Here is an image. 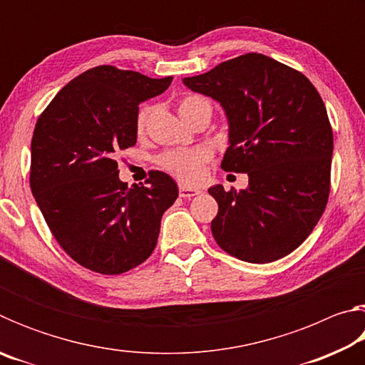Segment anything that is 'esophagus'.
<instances>
[{
	"label": "esophagus",
	"instance_id": "obj_1",
	"mask_svg": "<svg viewBox=\"0 0 365 365\" xmlns=\"http://www.w3.org/2000/svg\"><path fill=\"white\" fill-rule=\"evenodd\" d=\"M178 195H180V197H193V196L201 195V190L190 188V187H185V185H180V187H178Z\"/></svg>",
	"mask_w": 365,
	"mask_h": 365
}]
</instances>
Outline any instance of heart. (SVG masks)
<instances>
[{"label": "heart", "instance_id": "b5f03b06", "mask_svg": "<svg viewBox=\"0 0 365 365\" xmlns=\"http://www.w3.org/2000/svg\"><path fill=\"white\" fill-rule=\"evenodd\" d=\"M201 108H211V104H209L206 98L197 95L185 96L183 100L178 103V113H180L182 119L187 123ZM148 114H150L148 109L140 110L137 119L138 132L145 128ZM207 159V153L202 150H172L164 153L163 156L159 158L158 163L160 168L165 172H169L170 175H174L177 180H180L183 183H195L201 178L202 169H205Z\"/></svg>", "mask_w": 365, "mask_h": 365}]
</instances>
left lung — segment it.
I'll return each mask as SVG.
<instances>
[{
  "label": "left lung",
  "mask_w": 365,
  "mask_h": 365,
  "mask_svg": "<svg viewBox=\"0 0 365 365\" xmlns=\"http://www.w3.org/2000/svg\"><path fill=\"white\" fill-rule=\"evenodd\" d=\"M183 83L225 109L230 146L222 169L250 177L242 191L209 188L219 205L211 222L215 242L246 262L285 257L311 235L330 195L333 132L316 86L259 53Z\"/></svg>",
  "instance_id": "8db88e82"
}]
</instances>
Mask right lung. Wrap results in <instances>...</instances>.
<instances>
[{"instance_id": "add662e5", "label": "right lung", "mask_w": 365, "mask_h": 365, "mask_svg": "<svg viewBox=\"0 0 365 365\" xmlns=\"http://www.w3.org/2000/svg\"><path fill=\"white\" fill-rule=\"evenodd\" d=\"M170 82L98 66L71 80L36 120L30 188L53 237L85 269L119 275L156 248L177 183L151 170L146 187H127L115 158L137 143L138 104Z\"/></svg>"}]
</instances>
